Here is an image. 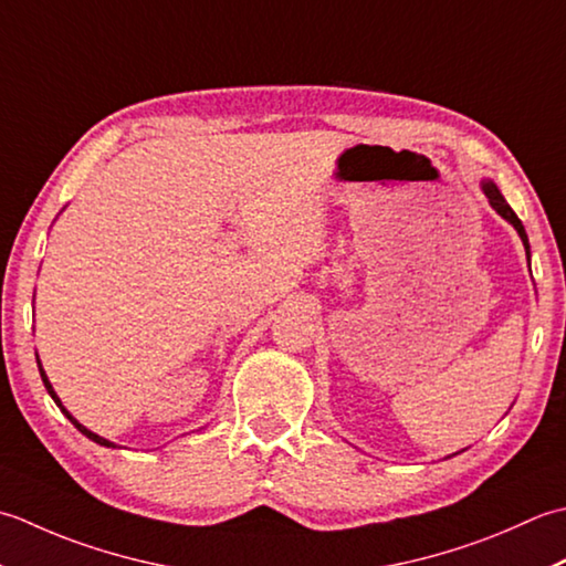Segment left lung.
Returning <instances> with one entry per match:
<instances>
[{
  "instance_id": "8db88e82",
  "label": "left lung",
  "mask_w": 566,
  "mask_h": 566,
  "mask_svg": "<svg viewBox=\"0 0 566 566\" xmlns=\"http://www.w3.org/2000/svg\"><path fill=\"white\" fill-rule=\"evenodd\" d=\"M481 190H483V195H486V198H489V202H491L493 210L499 212V214L505 219V222H511V224L515 227V232H517V237H521L523 247H525V253H527V261H530V241H527L525 227H523L521 219H517V214L511 210V205L505 202V198L501 195V190L495 188V182H493V180H481ZM461 452H464V449H461ZM452 457H454V454H452Z\"/></svg>"
}]
</instances>
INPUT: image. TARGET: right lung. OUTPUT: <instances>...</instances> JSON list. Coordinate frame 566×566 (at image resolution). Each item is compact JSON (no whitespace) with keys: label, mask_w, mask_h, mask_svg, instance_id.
<instances>
[{"label":"right lung","mask_w":566,"mask_h":566,"mask_svg":"<svg viewBox=\"0 0 566 566\" xmlns=\"http://www.w3.org/2000/svg\"><path fill=\"white\" fill-rule=\"evenodd\" d=\"M36 364H39V371H41V380H43V386H45V390H49V396L55 400V406L57 408H61V412L65 415V418L67 420H71L73 424H75V428L80 430V432H83L85 437H87V440H92V442H97V444H102V447H117V444H114V442H109V440H105V437H99L97 432H92V430H87L85 428V424H80L75 418H73V415L71 412H67V408L63 406V402H61V398H57V394H55V390H53V386H51V380H49V376H45V371H43V366H41V359H39V356H36Z\"/></svg>","instance_id":"add662e5"}]
</instances>
